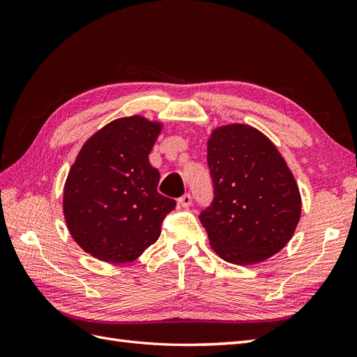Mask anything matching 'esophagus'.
Returning a JSON list of instances; mask_svg holds the SVG:
<instances>
[{
	"instance_id": "obj_1",
	"label": "esophagus",
	"mask_w": 357,
	"mask_h": 357,
	"mask_svg": "<svg viewBox=\"0 0 357 357\" xmlns=\"http://www.w3.org/2000/svg\"><path fill=\"white\" fill-rule=\"evenodd\" d=\"M178 204L181 205V207H185V208L190 207V204H192V195H190V193H185V195L180 197L178 198Z\"/></svg>"
}]
</instances>
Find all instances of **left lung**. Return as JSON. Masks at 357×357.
Wrapping results in <instances>:
<instances>
[{
  "label": "left lung",
  "instance_id": "left-lung-1",
  "mask_svg": "<svg viewBox=\"0 0 357 357\" xmlns=\"http://www.w3.org/2000/svg\"><path fill=\"white\" fill-rule=\"evenodd\" d=\"M214 188L199 220L223 261L252 265L290 241L301 218V193L286 160L256 128H215L207 143Z\"/></svg>",
  "mask_w": 357,
  "mask_h": 357
}]
</instances>
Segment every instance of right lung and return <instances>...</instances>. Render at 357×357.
I'll return each instance as SVG.
<instances>
[{"label": "right lung", "mask_w": 357, "mask_h": 357, "mask_svg": "<svg viewBox=\"0 0 357 357\" xmlns=\"http://www.w3.org/2000/svg\"><path fill=\"white\" fill-rule=\"evenodd\" d=\"M162 123L142 116L116 119L75 158L63 189V215L74 241L110 264L132 262L156 243L176 201L158 192L149 153Z\"/></svg>", "instance_id": "1"}]
</instances>
